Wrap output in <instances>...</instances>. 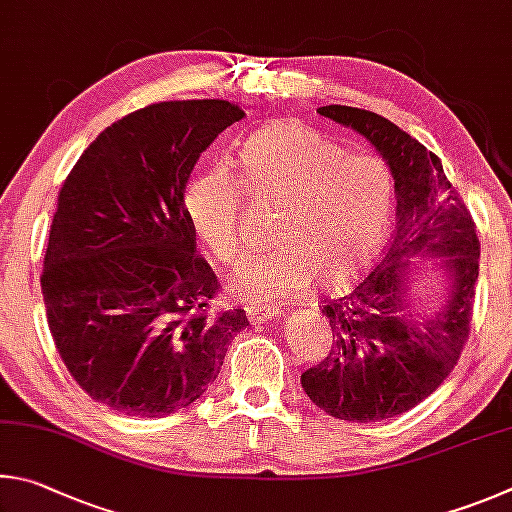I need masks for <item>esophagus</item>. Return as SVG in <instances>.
<instances>
[{"mask_svg":"<svg viewBox=\"0 0 512 512\" xmlns=\"http://www.w3.org/2000/svg\"><path fill=\"white\" fill-rule=\"evenodd\" d=\"M247 317L254 326H263L274 317H279V310L276 308H247Z\"/></svg>","mask_w":512,"mask_h":512,"instance_id":"34e87169","label":"esophagus"}]
</instances>
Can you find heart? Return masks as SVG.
<instances>
[{"label": "heart", "mask_w": 512, "mask_h": 512, "mask_svg": "<svg viewBox=\"0 0 512 512\" xmlns=\"http://www.w3.org/2000/svg\"><path fill=\"white\" fill-rule=\"evenodd\" d=\"M240 179L224 166L188 182L184 213L213 258L233 263L245 247L242 193L276 200L272 249L251 254L229 283L240 301L272 306L346 283L378 249L393 206L389 166L369 152H344L299 119L270 121L242 141Z\"/></svg>", "instance_id": "b5f03b06"}]
</instances>
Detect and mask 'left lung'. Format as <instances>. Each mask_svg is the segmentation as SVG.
I'll return each mask as SVG.
<instances>
[{"instance_id":"1","label":"left lung","mask_w":512,"mask_h":512,"mask_svg":"<svg viewBox=\"0 0 512 512\" xmlns=\"http://www.w3.org/2000/svg\"><path fill=\"white\" fill-rule=\"evenodd\" d=\"M317 112L362 134L380 152L398 206L380 263L344 297L324 299L333 346L324 362L301 375V387L330 416L375 423L432 396L459 362L470 335L481 245L468 206L423 143L369 110L324 105ZM414 255L441 257L451 279L446 306L423 320L406 301Z\"/></svg>"}]
</instances>
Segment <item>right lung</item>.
<instances>
[{
    "label": "right lung",
    "instance_id": "obj_1",
    "mask_svg": "<svg viewBox=\"0 0 512 512\" xmlns=\"http://www.w3.org/2000/svg\"><path fill=\"white\" fill-rule=\"evenodd\" d=\"M242 116L218 98L141 107L60 188L40 276L49 330L78 387L119 414L193 405L249 326L240 308L211 312L220 283L184 213L197 159Z\"/></svg>",
    "mask_w": 512,
    "mask_h": 512
}]
</instances>
